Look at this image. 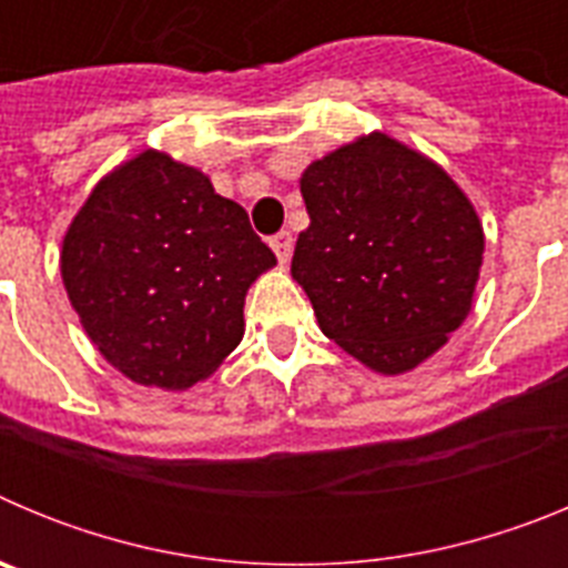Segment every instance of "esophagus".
Here are the masks:
<instances>
[{"instance_id": "1", "label": "esophagus", "mask_w": 568, "mask_h": 568, "mask_svg": "<svg viewBox=\"0 0 568 568\" xmlns=\"http://www.w3.org/2000/svg\"><path fill=\"white\" fill-rule=\"evenodd\" d=\"M270 247H273L275 258H278V264L284 267V264L290 261V255H293V235L278 233L273 241H270Z\"/></svg>"}]
</instances>
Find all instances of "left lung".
<instances>
[{"instance_id": "1", "label": "left lung", "mask_w": 568, "mask_h": 568, "mask_svg": "<svg viewBox=\"0 0 568 568\" xmlns=\"http://www.w3.org/2000/svg\"><path fill=\"white\" fill-rule=\"evenodd\" d=\"M293 278L321 333L373 373L433 358L475 304L484 224L438 162L373 130L301 173Z\"/></svg>"}]
</instances>
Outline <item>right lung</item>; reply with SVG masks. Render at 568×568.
Segmentation results:
<instances>
[{"label": "right lung", "mask_w": 568, "mask_h": 568, "mask_svg": "<svg viewBox=\"0 0 568 568\" xmlns=\"http://www.w3.org/2000/svg\"><path fill=\"white\" fill-rule=\"evenodd\" d=\"M273 250L210 175L142 150L102 175L62 239L70 307L110 366L182 393L244 338V298Z\"/></svg>", "instance_id": "obj_1"}]
</instances>
